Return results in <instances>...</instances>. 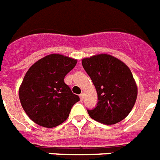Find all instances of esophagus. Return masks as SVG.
Returning a JSON list of instances; mask_svg holds the SVG:
<instances>
[{
    "instance_id": "obj_1",
    "label": "esophagus",
    "mask_w": 160,
    "mask_h": 160,
    "mask_svg": "<svg viewBox=\"0 0 160 160\" xmlns=\"http://www.w3.org/2000/svg\"><path fill=\"white\" fill-rule=\"evenodd\" d=\"M79 97H80V99H81V101H82L83 97H84V94H83V93L80 94V95H79Z\"/></svg>"
}]
</instances>
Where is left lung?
I'll use <instances>...</instances> for the list:
<instances>
[{
  "mask_svg": "<svg viewBox=\"0 0 160 160\" xmlns=\"http://www.w3.org/2000/svg\"><path fill=\"white\" fill-rule=\"evenodd\" d=\"M98 96L96 108L88 110L90 117L106 125L115 124L128 115L135 105L137 87L130 68L107 54L82 59Z\"/></svg>",
  "mask_w": 160,
  "mask_h": 160,
  "instance_id": "obj_1",
  "label": "left lung"
}]
</instances>
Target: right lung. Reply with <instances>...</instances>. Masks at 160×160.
I'll list each match as a JSON object with an SVG mask.
<instances>
[{"label": "right lung", "mask_w": 160, "mask_h": 160, "mask_svg": "<svg viewBox=\"0 0 160 160\" xmlns=\"http://www.w3.org/2000/svg\"><path fill=\"white\" fill-rule=\"evenodd\" d=\"M77 61L60 54H51L38 60L27 71L18 96L23 110L35 123L55 128L68 118L72 107L80 99L64 79Z\"/></svg>", "instance_id": "add662e5"}]
</instances>
